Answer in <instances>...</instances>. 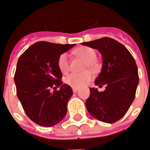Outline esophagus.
Returning a JSON list of instances; mask_svg holds the SVG:
<instances>
[{"instance_id": "1", "label": "esophagus", "mask_w": 150, "mask_h": 150, "mask_svg": "<svg viewBox=\"0 0 150 150\" xmlns=\"http://www.w3.org/2000/svg\"><path fill=\"white\" fill-rule=\"evenodd\" d=\"M72 91H73V92H74V93H76V92L79 91V89H78V88H72Z\"/></svg>"}]
</instances>
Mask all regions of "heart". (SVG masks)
Listing matches in <instances>:
<instances>
[{
    "instance_id": "obj_1",
    "label": "heart",
    "mask_w": 150,
    "mask_h": 150,
    "mask_svg": "<svg viewBox=\"0 0 150 150\" xmlns=\"http://www.w3.org/2000/svg\"><path fill=\"white\" fill-rule=\"evenodd\" d=\"M75 54L84 59L86 62L84 68H89L92 71L97 70L98 62H96L97 52L96 50L89 46H80L75 50ZM58 67L62 74H66L69 71L68 56L66 53H63L58 59ZM92 79V75L89 71H86L82 73H71L65 78V83L71 88H79L87 85Z\"/></svg>"
}]
</instances>
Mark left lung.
Segmentation results:
<instances>
[{"label": "left lung", "mask_w": 150, "mask_h": 150, "mask_svg": "<svg viewBox=\"0 0 150 150\" xmlns=\"http://www.w3.org/2000/svg\"><path fill=\"white\" fill-rule=\"evenodd\" d=\"M82 44L98 50L102 54V71L95 84L106 85L105 91L100 92L97 88H90L87 109L102 122H116L125 115L135 98L139 83L135 59L125 46L111 38Z\"/></svg>", "instance_id": "left-lung-1"}]
</instances>
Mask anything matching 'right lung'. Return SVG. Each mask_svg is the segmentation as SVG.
Instances as JSON below:
<instances>
[{"mask_svg":"<svg viewBox=\"0 0 150 150\" xmlns=\"http://www.w3.org/2000/svg\"><path fill=\"white\" fill-rule=\"evenodd\" d=\"M75 45L38 42L18 59L14 75L17 96L28 117L38 125H55L67 114L73 91L62 84L58 59Z\"/></svg>","mask_w":150,"mask_h":150,"instance_id":"obj_1","label":"right lung"}]
</instances>
